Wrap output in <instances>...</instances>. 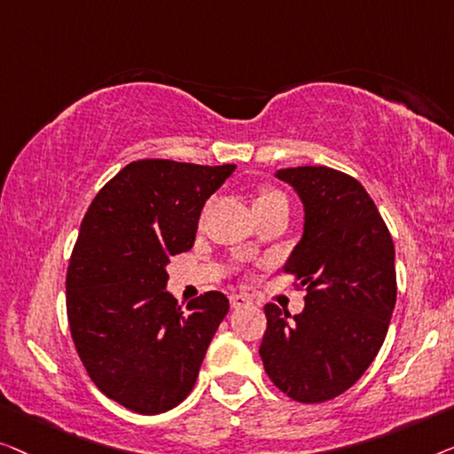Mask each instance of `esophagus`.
<instances>
[{"label":"esophagus","mask_w":454,"mask_h":454,"mask_svg":"<svg viewBox=\"0 0 454 454\" xmlns=\"http://www.w3.org/2000/svg\"><path fill=\"white\" fill-rule=\"evenodd\" d=\"M251 304V298L247 294H230V306L232 309H240V306H248Z\"/></svg>","instance_id":"34e87169"}]
</instances>
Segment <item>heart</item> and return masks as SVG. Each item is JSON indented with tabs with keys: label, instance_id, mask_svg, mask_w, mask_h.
<instances>
[{
	"label": "heart",
	"instance_id": "heart-1",
	"mask_svg": "<svg viewBox=\"0 0 454 454\" xmlns=\"http://www.w3.org/2000/svg\"><path fill=\"white\" fill-rule=\"evenodd\" d=\"M273 206H288V200L282 191L273 187H261L254 195V212H261V209L273 207Z\"/></svg>",
	"mask_w": 454,
	"mask_h": 454
}]
</instances>
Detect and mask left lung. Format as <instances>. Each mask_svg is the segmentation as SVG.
<instances>
[{"label": "left lung", "mask_w": 454, "mask_h": 454, "mask_svg": "<svg viewBox=\"0 0 454 454\" xmlns=\"http://www.w3.org/2000/svg\"><path fill=\"white\" fill-rule=\"evenodd\" d=\"M304 206L302 239L284 271L306 288L304 310L265 304L259 354L279 391L300 403L346 393L379 354L397 300L395 247L354 176L327 166L276 172Z\"/></svg>", "instance_id": "8db88e82"}]
</instances>
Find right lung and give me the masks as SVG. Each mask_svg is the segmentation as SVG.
<instances>
[{"mask_svg":"<svg viewBox=\"0 0 454 454\" xmlns=\"http://www.w3.org/2000/svg\"><path fill=\"white\" fill-rule=\"evenodd\" d=\"M234 168L131 162L82 220L66 279L69 331L94 385L127 410L164 413L195 387L230 304L206 292L181 309L166 265L193 247L203 206Z\"/></svg>","mask_w":454,"mask_h":454,"instance_id":"add662e5","label":"right lung"}]
</instances>
